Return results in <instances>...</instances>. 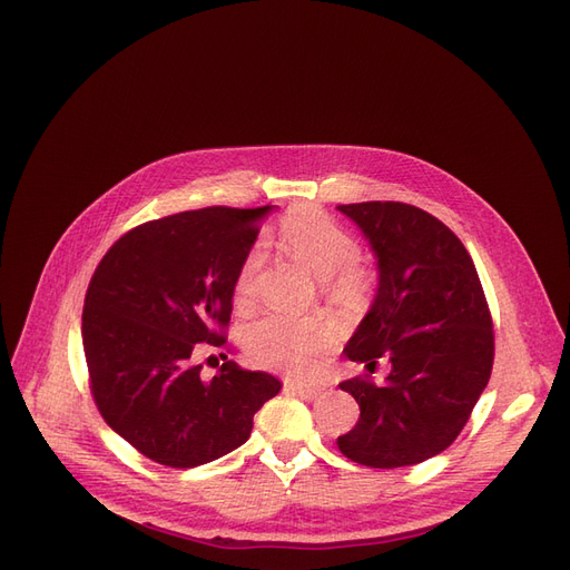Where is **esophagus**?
Segmentation results:
<instances>
[{
	"label": "esophagus",
	"instance_id": "34e87169",
	"mask_svg": "<svg viewBox=\"0 0 570 570\" xmlns=\"http://www.w3.org/2000/svg\"><path fill=\"white\" fill-rule=\"evenodd\" d=\"M285 387L289 392H295L297 396H302V400H316V396L323 392L321 385H304V383H297V381H287Z\"/></svg>",
	"mask_w": 570,
	"mask_h": 570
}]
</instances>
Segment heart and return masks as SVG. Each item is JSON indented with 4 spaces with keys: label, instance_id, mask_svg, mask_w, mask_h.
Masks as SVG:
<instances>
[{
    "label": "heart",
    "instance_id": "1",
    "mask_svg": "<svg viewBox=\"0 0 570 570\" xmlns=\"http://www.w3.org/2000/svg\"><path fill=\"white\" fill-rule=\"evenodd\" d=\"M281 239L297 262L312 268L318 278H325L340 295H352L364 285V275L354 264L358 258L356 237L316 206L292 209L281 220ZM262 264L264 247L252 245L235 273L233 295L237 304L252 302ZM333 340V323L323 316H266L247 327L245 352L252 364L262 368L312 375L318 368L321 354L331 350Z\"/></svg>",
    "mask_w": 570,
    "mask_h": 570
}]
</instances>
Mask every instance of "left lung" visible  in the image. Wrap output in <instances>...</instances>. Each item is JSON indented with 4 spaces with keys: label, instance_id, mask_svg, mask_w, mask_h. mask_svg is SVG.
Masks as SVG:
<instances>
[{
    "label": "left lung",
    "instance_id": "1",
    "mask_svg": "<svg viewBox=\"0 0 570 570\" xmlns=\"http://www.w3.org/2000/svg\"><path fill=\"white\" fill-rule=\"evenodd\" d=\"M377 258L375 299L344 354L373 373L390 358L385 385L340 383L361 416L340 452L371 469H400L444 452L469 423L492 361V316L471 254L419 206L340 204Z\"/></svg>",
    "mask_w": 570,
    "mask_h": 570
}]
</instances>
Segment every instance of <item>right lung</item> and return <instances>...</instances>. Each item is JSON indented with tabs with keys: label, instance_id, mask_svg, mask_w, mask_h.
Returning a JSON list of instances; mask_svg holds the SVG:
<instances>
[{
	"label": "right lung",
	"instance_id": "obj_1",
	"mask_svg": "<svg viewBox=\"0 0 570 570\" xmlns=\"http://www.w3.org/2000/svg\"><path fill=\"white\" fill-rule=\"evenodd\" d=\"M271 209L209 206L142 223L92 275L82 350L95 404L151 461L195 469L237 450L283 387L235 361L204 381L197 364L204 344L226 342L237 266Z\"/></svg>",
	"mask_w": 570,
	"mask_h": 570
}]
</instances>
